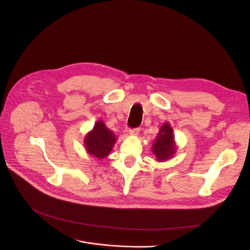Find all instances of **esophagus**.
Returning a JSON list of instances; mask_svg holds the SVG:
<instances>
[{
	"label": "esophagus",
	"mask_w": 250,
	"mask_h": 250,
	"mask_svg": "<svg viewBox=\"0 0 250 250\" xmlns=\"http://www.w3.org/2000/svg\"><path fill=\"white\" fill-rule=\"evenodd\" d=\"M140 130H141V129H140V127L130 128V129H129V133H128V134H129L130 136H137V135L140 133Z\"/></svg>",
	"instance_id": "esophagus-1"
}]
</instances>
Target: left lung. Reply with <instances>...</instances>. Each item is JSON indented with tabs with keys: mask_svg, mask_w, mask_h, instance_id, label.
I'll use <instances>...</instances> for the list:
<instances>
[{
	"mask_svg": "<svg viewBox=\"0 0 250 250\" xmlns=\"http://www.w3.org/2000/svg\"><path fill=\"white\" fill-rule=\"evenodd\" d=\"M152 149L158 161L168 160L175 153L173 129L168 123L161 126Z\"/></svg>",
	"mask_w": 250,
	"mask_h": 250,
	"instance_id": "left-lung-1",
	"label": "left lung"
}]
</instances>
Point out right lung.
I'll use <instances>...</instances> for the list:
<instances>
[{
  "mask_svg": "<svg viewBox=\"0 0 250 250\" xmlns=\"http://www.w3.org/2000/svg\"><path fill=\"white\" fill-rule=\"evenodd\" d=\"M115 141L114 134L100 121L95 124L93 130L86 136L84 142L89 154L103 159L111 152Z\"/></svg>",
  "mask_w": 250,
  "mask_h": 250,
  "instance_id": "right-lung-1",
  "label": "right lung"
}]
</instances>
